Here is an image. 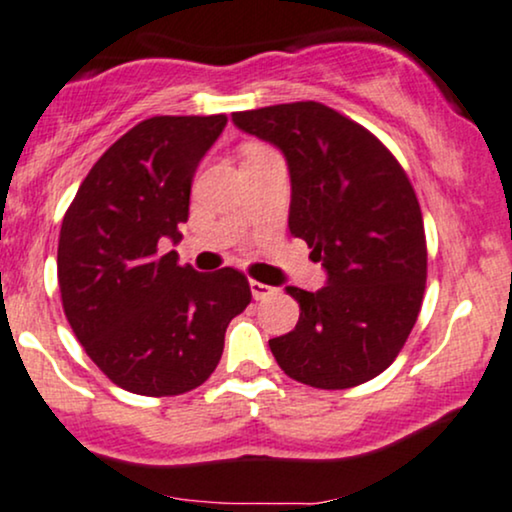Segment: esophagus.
<instances>
[{"label":"esophagus","mask_w":512,"mask_h":512,"mask_svg":"<svg viewBox=\"0 0 512 512\" xmlns=\"http://www.w3.org/2000/svg\"><path fill=\"white\" fill-rule=\"evenodd\" d=\"M250 291L255 300H264V298H269V295H274L276 288L267 286V283H260V281H250Z\"/></svg>","instance_id":"34e87169"}]
</instances>
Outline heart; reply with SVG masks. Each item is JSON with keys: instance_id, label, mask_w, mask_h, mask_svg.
<instances>
[{"instance_id": "obj_1", "label": "heart", "mask_w": 512, "mask_h": 512, "mask_svg": "<svg viewBox=\"0 0 512 512\" xmlns=\"http://www.w3.org/2000/svg\"><path fill=\"white\" fill-rule=\"evenodd\" d=\"M262 150H267V147H264V145H257V143H250V145H245V147H243V159H245V157H252V155H257V152H262Z\"/></svg>"}]
</instances>
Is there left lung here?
Segmentation results:
<instances>
[{
    "label": "left lung",
    "mask_w": 512,
    "mask_h": 512,
    "mask_svg": "<svg viewBox=\"0 0 512 512\" xmlns=\"http://www.w3.org/2000/svg\"><path fill=\"white\" fill-rule=\"evenodd\" d=\"M231 119L283 152L291 171L288 229L329 276L315 293L286 288L300 319L269 341L276 362L315 389L365 384L405 346L427 283L420 202L403 166L377 135L319 102Z\"/></svg>",
    "instance_id": "1"
}]
</instances>
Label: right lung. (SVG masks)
<instances>
[{
  "mask_svg": "<svg viewBox=\"0 0 512 512\" xmlns=\"http://www.w3.org/2000/svg\"><path fill=\"white\" fill-rule=\"evenodd\" d=\"M226 114L152 116L97 159L59 233L61 305L90 360L138 396L205 384L226 326L250 305L238 269L195 272L164 240H181L200 159Z\"/></svg>",
  "mask_w": 512,
  "mask_h": 512,
  "instance_id": "add662e5",
  "label": "right lung"
}]
</instances>
